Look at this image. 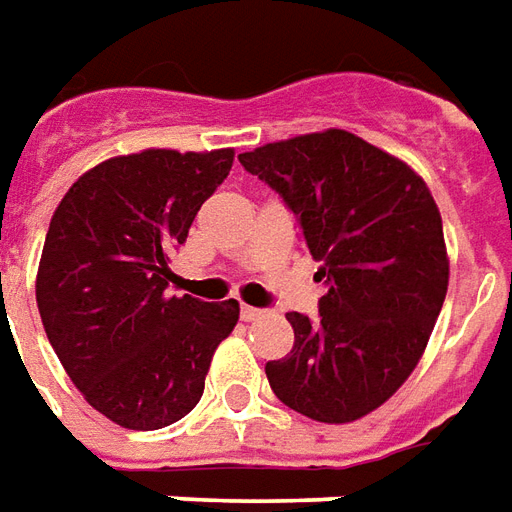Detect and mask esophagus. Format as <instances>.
Listing matches in <instances>:
<instances>
[{
  "mask_svg": "<svg viewBox=\"0 0 512 512\" xmlns=\"http://www.w3.org/2000/svg\"><path fill=\"white\" fill-rule=\"evenodd\" d=\"M260 314H263V309H257V306L241 304V317H244V320H255V317H260Z\"/></svg>",
  "mask_w": 512,
  "mask_h": 512,
  "instance_id": "1",
  "label": "esophagus"
}]
</instances>
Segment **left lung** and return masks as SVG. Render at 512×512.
<instances>
[{"mask_svg":"<svg viewBox=\"0 0 512 512\" xmlns=\"http://www.w3.org/2000/svg\"><path fill=\"white\" fill-rule=\"evenodd\" d=\"M298 222L320 263V314L287 312L295 342L266 363L276 399L320 423H350L399 391L448 293L439 208L401 160L344 130L238 154Z\"/></svg>","mask_w":512,"mask_h":512,"instance_id":"1","label":"left lung"}]
</instances>
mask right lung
I'll return each mask as SVG.
<instances>
[{
	"mask_svg": "<svg viewBox=\"0 0 512 512\" xmlns=\"http://www.w3.org/2000/svg\"><path fill=\"white\" fill-rule=\"evenodd\" d=\"M233 149H149L83 173L54 211L37 271L48 342L94 410L165 429L203 396L238 301L168 295L170 255L227 179Z\"/></svg>",
	"mask_w": 512,
	"mask_h": 512,
	"instance_id": "right-lung-1",
	"label": "right lung"
}]
</instances>
